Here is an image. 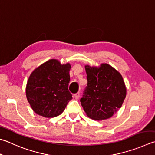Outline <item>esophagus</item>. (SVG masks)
I'll return each mask as SVG.
<instances>
[{
    "label": "esophagus",
    "instance_id": "esophagus-1",
    "mask_svg": "<svg viewBox=\"0 0 155 155\" xmlns=\"http://www.w3.org/2000/svg\"><path fill=\"white\" fill-rule=\"evenodd\" d=\"M74 98H75V99H78L79 97H80V92H77L76 94H75L74 95Z\"/></svg>",
    "mask_w": 155,
    "mask_h": 155
}]
</instances>
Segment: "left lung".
<instances>
[{
  "instance_id": "left-lung-1",
  "label": "left lung",
  "mask_w": 155,
  "mask_h": 155,
  "mask_svg": "<svg viewBox=\"0 0 155 155\" xmlns=\"http://www.w3.org/2000/svg\"><path fill=\"white\" fill-rule=\"evenodd\" d=\"M87 86L80 99L84 110L94 120L109 119L120 109L126 96L121 75L106 63L99 68L85 66Z\"/></svg>"
}]
</instances>
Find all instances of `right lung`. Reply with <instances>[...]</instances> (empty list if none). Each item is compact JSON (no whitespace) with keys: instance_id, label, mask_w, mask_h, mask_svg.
<instances>
[{"instance_id":"1","label":"right lung","mask_w":155,"mask_h":155,"mask_svg":"<svg viewBox=\"0 0 155 155\" xmlns=\"http://www.w3.org/2000/svg\"><path fill=\"white\" fill-rule=\"evenodd\" d=\"M69 63L51 59L31 73L26 86V96L31 109L45 117L61 115L72 99L68 90Z\"/></svg>"}]
</instances>
